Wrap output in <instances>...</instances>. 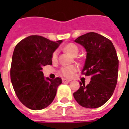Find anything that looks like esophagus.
Wrapping results in <instances>:
<instances>
[{"label":"esophagus","instance_id":"obj_1","mask_svg":"<svg viewBox=\"0 0 129 129\" xmlns=\"http://www.w3.org/2000/svg\"><path fill=\"white\" fill-rule=\"evenodd\" d=\"M62 82L63 83H65V82H70V80H67V79H66V78H63L62 79Z\"/></svg>","mask_w":129,"mask_h":129}]
</instances>
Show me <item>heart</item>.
I'll list each match as a JSON object with an SVG mask.
<instances>
[{
	"instance_id": "obj_1",
	"label": "heart",
	"mask_w": 129,
	"mask_h": 129,
	"mask_svg": "<svg viewBox=\"0 0 129 129\" xmlns=\"http://www.w3.org/2000/svg\"><path fill=\"white\" fill-rule=\"evenodd\" d=\"M64 50L73 56H76L78 53L79 49L76 45L74 43H68L64 47ZM57 57V51H55L53 53L52 59L53 60H55ZM77 70H78V68L76 66H63L61 68V73L62 74L63 76L70 78L74 76Z\"/></svg>"
}]
</instances>
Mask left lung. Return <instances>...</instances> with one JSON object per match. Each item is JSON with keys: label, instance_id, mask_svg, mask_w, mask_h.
<instances>
[{"label": "left lung", "instance_id": "1", "mask_svg": "<svg viewBox=\"0 0 129 129\" xmlns=\"http://www.w3.org/2000/svg\"><path fill=\"white\" fill-rule=\"evenodd\" d=\"M86 49V59L82 72L91 77L87 86L80 82L74 97L80 106L96 108L112 96L117 83L118 59L112 41L98 33L90 32L75 39Z\"/></svg>", "mask_w": 129, "mask_h": 129}]
</instances>
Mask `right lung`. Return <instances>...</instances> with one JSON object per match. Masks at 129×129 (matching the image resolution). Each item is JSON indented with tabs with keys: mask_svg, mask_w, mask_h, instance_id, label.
Returning a JSON list of instances; mask_svg holds the SVG:
<instances>
[{
	"mask_svg": "<svg viewBox=\"0 0 129 129\" xmlns=\"http://www.w3.org/2000/svg\"><path fill=\"white\" fill-rule=\"evenodd\" d=\"M62 40L52 41L31 35L16 45L11 67V80L19 100L31 110L46 108L54 100L61 78H45L43 66L52 64V55Z\"/></svg>",
	"mask_w": 129,
	"mask_h": 129,
	"instance_id": "obj_1",
	"label": "right lung"
}]
</instances>
